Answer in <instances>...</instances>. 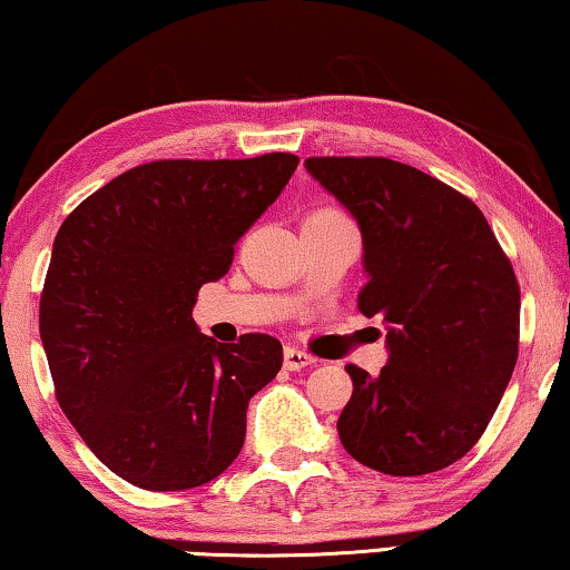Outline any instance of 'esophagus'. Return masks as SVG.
I'll return each mask as SVG.
<instances>
[{
    "instance_id": "obj_1",
    "label": "esophagus",
    "mask_w": 570,
    "mask_h": 570,
    "mask_svg": "<svg viewBox=\"0 0 570 570\" xmlns=\"http://www.w3.org/2000/svg\"><path fill=\"white\" fill-rule=\"evenodd\" d=\"M283 360H285L287 370H301V367H308V365H313V362H316V357H313V354H308L305 350H301V346H285Z\"/></svg>"
}]
</instances>
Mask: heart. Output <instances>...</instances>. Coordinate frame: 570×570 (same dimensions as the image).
<instances>
[{
  "instance_id": "heart-1",
  "label": "heart",
  "mask_w": 570,
  "mask_h": 570,
  "mask_svg": "<svg viewBox=\"0 0 570 570\" xmlns=\"http://www.w3.org/2000/svg\"><path fill=\"white\" fill-rule=\"evenodd\" d=\"M328 213H336V210H332V208H321V210H316V213H311V216H328Z\"/></svg>"
}]
</instances>
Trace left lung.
Returning a JSON list of instances; mask_svg holds the SVG:
<instances>
[{"mask_svg": "<svg viewBox=\"0 0 570 570\" xmlns=\"http://www.w3.org/2000/svg\"><path fill=\"white\" fill-rule=\"evenodd\" d=\"M305 169L357 220L367 285L383 318L381 375L346 365L352 399L336 429L357 463L424 475L481 440L519 350V285L473 200L381 156H311Z\"/></svg>", "mask_w": 570, "mask_h": 570, "instance_id": "obj_1", "label": "left lung"}]
</instances>
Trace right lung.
Returning <instances> with one entry per match:
<instances>
[{
	"mask_svg": "<svg viewBox=\"0 0 570 570\" xmlns=\"http://www.w3.org/2000/svg\"><path fill=\"white\" fill-rule=\"evenodd\" d=\"M298 167L293 154L141 164L89 195L56 234L40 340L56 399L122 481L185 491L244 448L246 409L283 367V344L200 334L197 291Z\"/></svg>",
	"mask_w": 570,
	"mask_h": 570,
	"instance_id": "obj_1",
	"label": "right lung"
}]
</instances>
